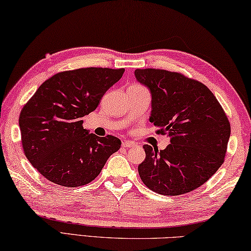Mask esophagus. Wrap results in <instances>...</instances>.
Segmentation results:
<instances>
[{
    "label": "esophagus",
    "mask_w": 251,
    "mask_h": 251,
    "mask_svg": "<svg viewBox=\"0 0 251 251\" xmlns=\"http://www.w3.org/2000/svg\"><path fill=\"white\" fill-rule=\"evenodd\" d=\"M134 146H135V143L132 141H123L122 142L123 148H133Z\"/></svg>",
    "instance_id": "1"
}]
</instances>
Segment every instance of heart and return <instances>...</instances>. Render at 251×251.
Masks as SVG:
<instances>
[{"label": "heart", "instance_id": "heart-1", "mask_svg": "<svg viewBox=\"0 0 251 251\" xmlns=\"http://www.w3.org/2000/svg\"><path fill=\"white\" fill-rule=\"evenodd\" d=\"M135 87H140V85H135Z\"/></svg>", "mask_w": 251, "mask_h": 251}]
</instances>
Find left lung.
Instances as JSON below:
<instances>
[{"label": "left lung", "mask_w": 251, "mask_h": 251, "mask_svg": "<svg viewBox=\"0 0 251 251\" xmlns=\"http://www.w3.org/2000/svg\"><path fill=\"white\" fill-rule=\"evenodd\" d=\"M135 79L150 90V122L168 134L164 150L143 146L139 164L142 182L159 195L179 196L195 190L224 163L230 123L223 106L201 82L178 72L137 69Z\"/></svg>", "instance_id": "obj_1"}]
</instances>
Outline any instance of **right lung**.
Masks as SVG:
<instances>
[{
  "instance_id": "right-lung-1",
  "label": "right lung",
  "mask_w": 251,
  "mask_h": 251,
  "mask_svg": "<svg viewBox=\"0 0 251 251\" xmlns=\"http://www.w3.org/2000/svg\"><path fill=\"white\" fill-rule=\"evenodd\" d=\"M123 72L83 68L56 73L23 106L19 126L24 154L49 181L70 188L88 184L120 149V139L89 133L82 118L98 108Z\"/></svg>"
}]
</instances>
